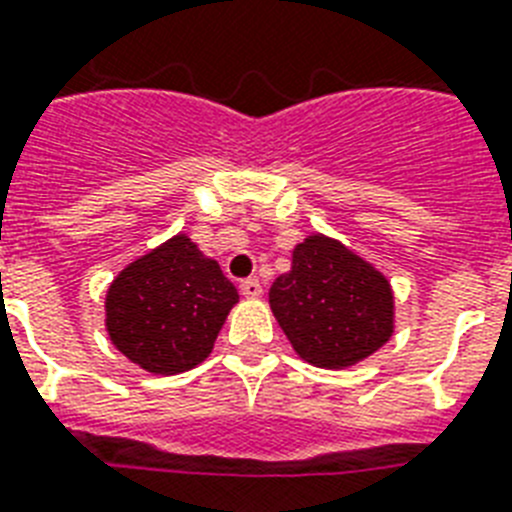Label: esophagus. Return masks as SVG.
Returning <instances> with one entry per match:
<instances>
[{"label": "esophagus", "instance_id": "34e87169", "mask_svg": "<svg viewBox=\"0 0 512 512\" xmlns=\"http://www.w3.org/2000/svg\"><path fill=\"white\" fill-rule=\"evenodd\" d=\"M240 293L246 295V298H251V301L253 298H261V282L253 280V277L251 280H243L240 282Z\"/></svg>", "mask_w": 512, "mask_h": 512}]
</instances>
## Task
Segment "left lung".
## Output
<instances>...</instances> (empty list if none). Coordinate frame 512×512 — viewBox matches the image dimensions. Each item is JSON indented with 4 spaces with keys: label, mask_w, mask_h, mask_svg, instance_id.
<instances>
[{
    "label": "left lung",
    "mask_w": 512,
    "mask_h": 512,
    "mask_svg": "<svg viewBox=\"0 0 512 512\" xmlns=\"http://www.w3.org/2000/svg\"><path fill=\"white\" fill-rule=\"evenodd\" d=\"M269 306L293 350L319 369H345L395 332L390 280L322 232L293 248L290 272L269 287Z\"/></svg>",
    "instance_id": "obj_1"
}]
</instances>
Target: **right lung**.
<instances>
[{"label":"right lung","mask_w":512,"mask_h":512,"mask_svg":"<svg viewBox=\"0 0 512 512\" xmlns=\"http://www.w3.org/2000/svg\"><path fill=\"white\" fill-rule=\"evenodd\" d=\"M238 290L188 235L128 264L107 290V332L122 356L151 374H183L206 361Z\"/></svg>","instance_id":"right-lung-1"}]
</instances>
